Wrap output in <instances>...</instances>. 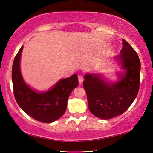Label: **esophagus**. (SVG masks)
I'll list each match as a JSON object with an SVG mask.
<instances>
[{"instance_id": "obj_1", "label": "esophagus", "mask_w": 153, "mask_h": 153, "mask_svg": "<svg viewBox=\"0 0 153 153\" xmlns=\"http://www.w3.org/2000/svg\"><path fill=\"white\" fill-rule=\"evenodd\" d=\"M78 81H79V84H82L83 81H84V77H83L82 76H78Z\"/></svg>"}]
</instances>
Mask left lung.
<instances>
[{"instance_id": "obj_1", "label": "left lung", "mask_w": 153, "mask_h": 153, "mask_svg": "<svg viewBox=\"0 0 153 153\" xmlns=\"http://www.w3.org/2000/svg\"><path fill=\"white\" fill-rule=\"evenodd\" d=\"M123 48L117 56L122 68L121 79L107 83L98 74H86L83 86L86 92L90 112L96 117L108 120L123 113L132 104L140 88V61L135 50L123 39Z\"/></svg>"}]
</instances>
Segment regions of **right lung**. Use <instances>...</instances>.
<instances>
[{"instance_id": "obj_1", "label": "right lung", "mask_w": 153, "mask_h": 153, "mask_svg": "<svg viewBox=\"0 0 153 153\" xmlns=\"http://www.w3.org/2000/svg\"><path fill=\"white\" fill-rule=\"evenodd\" d=\"M23 46L15 56L12 67L15 98L22 109L34 120L44 123L53 122L65 112L69 95L78 86V77L74 74L59 80L48 91H35L25 84L21 74L19 63Z\"/></svg>"}]
</instances>
